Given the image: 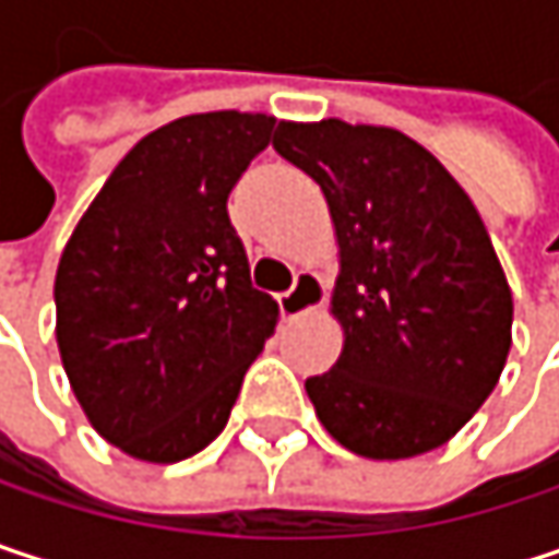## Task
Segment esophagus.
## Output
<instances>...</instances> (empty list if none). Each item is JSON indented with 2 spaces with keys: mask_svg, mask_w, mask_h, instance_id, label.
Returning <instances> with one entry per match:
<instances>
[{
  "mask_svg": "<svg viewBox=\"0 0 559 559\" xmlns=\"http://www.w3.org/2000/svg\"><path fill=\"white\" fill-rule=\"evenodd\" d=\"M323 300H326L323 281L317 278V275H310V272H300V275L294 278V287L278 297V310L284 320H297V317H304V313L320 310Z\"/></svg>",
  "mask_w": 559,
  "mask_h": 559,
  "instance_id": "34e87169",
  "label": "esophagus"
}]
</instances>
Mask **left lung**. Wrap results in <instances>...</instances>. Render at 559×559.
Wrapping results in <instances>:
<instances>
[{
    "label": "left lung",
    "instance_id": "1",
    "mask_svg": "<svg viewBox=\"0 0 559 559\" xmlns=\"http://www.w3.org/2000/svg\"><path fill=\"white\" fill-rule=\"evenodd\" d=\"M275 148L330 206L343 353L304 382L326 433L366 460L443 447L499 385L511 287L469 193L385 126L281 122Z\"/></svg>",
    "mask_w": 559,
    "mask_h": 559
}]
</instances>
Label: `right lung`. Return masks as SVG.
<instances>
[{
    "label": "right lung",
    "mask_w": 559,
    "mask_h": 559,
    "mask_svg": "<svg viewBox=\"0 0 559 559\" xmlns=\"http://www.w3.org/2000/svg\"><path fill=\"white\" fill-rule=\"evenodd\" d=\"M265 112H197L145 135L63 246L57 349L103 440L177 463L219 437L275 333L229 223V190L269 148Z\"/></svg>",
    "instance_id": "right-lung-1"
}]
</instances>
